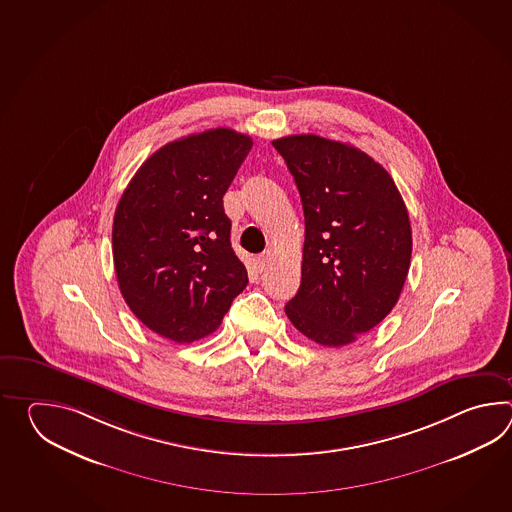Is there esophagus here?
<instances>
[{
    "label": "esophagus",
    "instance_id": "esophagus-1",
    "mask_svg": "<svg viewBox=\"0 0 512 512\" xmlns=\"http://www.w3.org/2000/svg\"><path fill=\"white\" fill-rule=\"evenodd\" d=\"M272 261V252H265V254H261L258 256V260H256V269L258 272L267 271L269 269V265H271Z\"/></svg>",
    "mask_w": 512,
    "mask_h": 512
}]
</instances>
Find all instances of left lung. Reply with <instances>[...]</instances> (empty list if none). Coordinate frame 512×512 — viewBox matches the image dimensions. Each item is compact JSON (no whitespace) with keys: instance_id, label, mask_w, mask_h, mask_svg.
<instances>
[{"instance_id":"8db88e82","label":"left lung","mask_w":512,"mask_h":512,"mask_svg":"<svg viewBox=\"0 0 512 512\" xmlns=\"http://www.w3.org/2000/svg\"><path fill=\"white\" fill-rule=\"evenodd\" d=\"M304 208L302 282L285 315L322 346H346L397 304L412 227L390 174L368 153L318 135L272 141Z\"/></svg>"}]
</instances>
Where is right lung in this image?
Listing matches in <instances>:
<instances>
[{
	"label": "right lung",
	"mask_w": 512,
	"mask_h": 512,
	"mask_svg": "<svg viewBox=\"0 0 512 512\" xmlns=\"http://www.w3.org/2000/svg\"><path fill=\"white\" fill-rule=\"evenodd\" d=\"M251 148L249 135L230 128L168 142L133 175L115 210L120 293L144 326L177 344L214 333L249 283L230 247L223 196Z\"/></svg>",
	"instance_id": "right-lung-1"
}]
</instances>
